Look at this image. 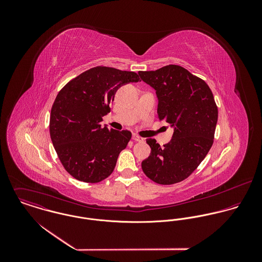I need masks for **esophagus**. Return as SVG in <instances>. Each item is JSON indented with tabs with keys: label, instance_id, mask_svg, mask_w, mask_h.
<instances>
[{
	"label": "esophagus",
	"instance_id": "obj_1",
	"mask_svg": "<svg viewBox=\"0 0 262 262\" xmlns=\"http://www.w3.org/2000/svg\"><path fill=\"white\" fill-rule=\"evenodd\" d=\"M132 139L134 140V141H137V142H143L144 141V139L142 138V137H140V136H138V135H133L132 136Z\"/></svg>",
	"mask_w": 262,
	"mask_h": 262
}]
</instances>
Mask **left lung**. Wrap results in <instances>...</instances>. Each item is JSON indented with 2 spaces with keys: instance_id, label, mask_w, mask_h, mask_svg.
Instances as JSON below:
<instances>
[{
  "instance_id": "left-lung-1",
  "label": "left lung",
  "mask_w": 262,
  "mask_h": 262,
  "mask_svg": "<svg viewBox=\"0 0 262 262\" xmlns=\"http://www.w3.org/2000/svg\"><path fill=\"white\" fill-rule=\"evenodd\" d=\"M138 75L156 92L158 119L173 128L171 140L163 147L155 139H146L151 152L141 163L142 170L159 185L180 183L213 145L218 121L213 93L205 80L176 64Z\"/></svg>"
}]
</instances>
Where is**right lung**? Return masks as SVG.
<instances>
[{
  "label": "right lung",
  "mask_w": 262,
  "mask_h": 262,
  "mask_svg": "<svg viewBox=\"0 0 262 262\" xmlns=\"http://www.w3.org/2000/svg\"><path fill=\"white\" fill-rule=\"evenodd\" d=\"M137 81L134 72L96 67L57 94L50 113V138L63 167L77 181L95 184L112 173L132 134L102 127L101 122L110 112L117 90Z\"/></svg>",
  "instance_id": "right-lung-1"
}]
</instances>
